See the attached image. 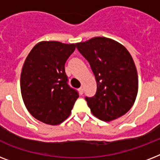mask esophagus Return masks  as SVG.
Masks as SVG:
<instances>
[{
    "label": "esophagus",
    "instance_id": "1",
    "mask_svg": "<svg viewBox=\"0 0 160 160\" xmlns=\"http://www.w3.org/2000/svg\"><path fill=\"white\" fill-rule=\"evenodd\" d=\"M79 92H80V95H83V93H84V88L80 87V89H79Z\"/></svg>",
    "mask_w": 160,
    "mask_h": 160
}]
</instances>
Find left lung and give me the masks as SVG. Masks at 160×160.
Masks as SVG:
<instances>
[{
  "label": "left lung",
  "mask_w": 160,
  "mask_h": 160,
  "mask_svg": "<svg viewBox=\"0 0 160 160\" xmlns=\"http://www.w3.org/2000/svg\"><path fill=\"white\" fill-rule=\"evenodd\" d=\"M76 48L90 63L97 83L95 95L85 97L92 114L103 121L126 114L138 93L136 67L127 49L106 37L77 43Z\"/></svg>",
  "instance_id": "1"
}]
</instances>
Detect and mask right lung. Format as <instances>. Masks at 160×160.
I'll list each match as a JSON object with an SVG mask.
<instances>
[{"instance_id": "right-lung-1", "label": "right lung", "mask_w": 160, "mask_h": 160, "mask_svg": "<svg viewBox=\"0 0 160 160\" xmlns=\"http://www.w3.org/2000/svg\"><path fill=\"white\" fill-rule=\"evenodd\" d=\"M76 44L41 41L26 57L21 91L26 109L45 124L56 125L70 116L79 93L68 84L65 64Z\"/></svg>"}]
</instances>
